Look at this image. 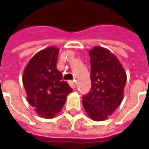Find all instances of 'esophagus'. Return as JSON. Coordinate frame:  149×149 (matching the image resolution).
<instances>
[{
	"label": "esophagus",
	"instance_id": "obj_1",
	"mask_svg": "<svg viewBox=\"0 0 149 149\" xmlns=\"http://www.w3.org/2000/svg\"><path fill=\"white\" fill-rule=\"evenodd\" d=\"M68 84L70 85V87L72 88H74L76 87V82H75V81H68Z\"/></svg>",
	"mask_w": 149,
	"mask_h": 149
}]
</instances>
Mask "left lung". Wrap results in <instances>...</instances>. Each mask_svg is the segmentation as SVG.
<instances>
[{
    "instance_id": "left-lung-1",
    "label": "left lung",
    "mask_w": 149,
    "mask_h": 149,
    "mask_svg": "<svg viewBox=\"0 0 149 149\" xmlns=\"http://www.w3.org/2000/svg\"><path fill=\"white\" fill-rule=\"evenodd\" d=\"M90 92L83 97L85 112L92 120L102 121L121 104L127 76L117 57L109 49L95 46L89 50Z\"/></svg>"
}]
</instances>
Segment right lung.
I'll list each match as a JSON object with an SVG mask.
<instances>
[{
    "instance_id": "1",
    "label": "right lung",
    "mask_w": 149,
    "mask_h": 149,
    "mask_svg": "<svg viewBox=\"0 0 149 149\" xmlns=\"http://www.w3.org/2000/svg\"><path fill=\"white\" fill-rule=\"evenodd\" d=\"M58 53L59 49L53 46L36 53L22 77L28 101L43 118L51 119L57 115L67 96L72 92L56 68Z\"/></svg>"
}]
</instances>
